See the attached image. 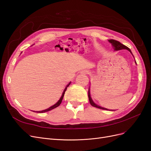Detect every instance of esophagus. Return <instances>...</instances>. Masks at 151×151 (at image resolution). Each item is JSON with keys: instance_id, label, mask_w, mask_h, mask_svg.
<instances>
[{"instance_id": "obj_1", "label": "esophagus", "mask_w": 151, "mask_h": 151, "mask_svg": "<svg viewBox=\"0 0 151 151\" xmlns=\"http://www.w3.org/2000/svg\"><path fill=\"white\" fill-rule=\"evenodd\" d=\"M81 74H88V71L86 70H82V71L81 72Z\"/></svg>"}]
</instances>
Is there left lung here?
Segmentation results:
<instances>
[{"label": "left lung", "instance_id": "8db88e82", "mask_svg": "<svg viewBox=\"0 0 151 151\" xmlns=\"http://www.w3.org/2000/svg\"><path fill=\"white\" fill-rule=\"evenodd\" d=\"M108 42L110 43H111L112 46H113V47L114 48V50H115V51H118V50H129V51L132 54L131 50L129 48H128L127 47H126L125 45L122 44L120 42H118V41L115 40H109ZM132 55H133V54H132ZM135 63H136V62H135ZM88 97H89V100L90 104L92 105L93 106L96 107V108H99V109H106V110H108V109L105 108H103V107H101V106H98V104H96L93 101V100L92 99V98H91V97L89 88V91H88Z\"/></svg>", "mask_w": 151, "mask_h": 151}]
</instances>
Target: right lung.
Listing matches in <instances>:
<instances>
[{"mask_svg": "<svg viewBox=\"0 0 151 151\" xmlns=\"http://www.w3.org/2000/svg\"><path fill=\"white\" fill-rule=\"evenodd\" d=\"M70 83H71V82H70L69 83H68L67 85V86L65 87V89L63 90V93H62V96H61V97H60V98L59 99V100L54 105H53V106H52L51 107H50V108H48V109H44V110H42V111H36L37 113H45V112H47V111H50V110H52V109H54V108H57V107H58L59 105H60V104H61V103H62V99H63V96H64V94H65V92L66 91V90H67V87H68L69 86V85L70 84Z\"/></svg>", "mask_w": 151, "mask_h": 151, "instance_id": "1", "label": "right lung"}]
</instances>
